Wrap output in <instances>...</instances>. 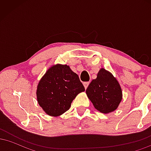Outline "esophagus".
Returning a JSON list of instances; mask_svg holds the SVG:
<instances>
[{
  "label": "esophagus",
  "mask_w": 151,
  "mask_h": 151,
  "mask_svg": "<svg viewBox=\"0 0 151 151\" xmlns=\"http://www.w3.org/2000/svg\"><path fill=\"white\" fill-rule=\"evenodd\" d=\"M89 84V82H84V88H85V89L88 87Z\"/></svg>",
  "instance_id": "obj_1"
}]
</instances>
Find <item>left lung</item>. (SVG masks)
Here are the masks:
<instances>
[{"label":"left lung","instance_id":"1","mask_svg":"<svg viewBox=\"0 0 151 151\" xmlns=\"http://www.w3.org/2000/svg\"><path fill=\"white\" fill-rule=\"evenodd\" d=\"M86 93L95 109L103 114L115 111L122 99V90L119 81L104 68L98 72L96 79L91 81Z\"/></svg>","mask_w":151,"mask_h":151}]
</instances>
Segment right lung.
<instances>
[{
	"label": "right lung",
	"instance_id": "obj_1",
	"mask_svg": "<svg viewBox=\"0 0 151 151\" xmlns=\"http://www.w3.org/2000/svg\"><path fill=\"white\" fill-rule=\"evenodd\" d=\"M85 91L76 73L68 65H55L48 69L37 87V99L45 113L59 116L69 110L78 93Z\"/></svg>",
	"mask_w": 151,
	"mask_h": 151
}]
</instances>
